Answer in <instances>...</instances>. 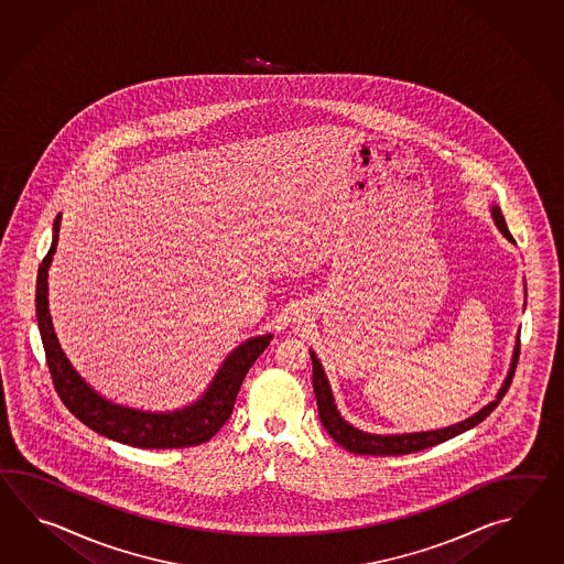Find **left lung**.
Wrapping results in <instances>:
<instances>
[{"mask_svg":"<svg viewBox=\"0 0 564 564\" xmlns=\"http://www.w3.org/2000/svg\"><path fill=\"white\" fill-rule=\"evenodd\" d=\"M491 217H494L498 229L502 231L503 238L516 243L514 238L510 236V231L506 228V221H503L500 207H496V205L491 207ZM518 355H520V340L516 343L514 357H512V362H510V371L506 375L498 395H496L491 403H488L486 408L479 409L478 413H474L468 420L459 421L456 425H449V427H444V430H432V432L377 435V433L360 432V430L352 427L350 423L340 417V413L336 411L335 397H333L330 384H328V379L324 375L323 365H321V360L316 359V355L311 350L312 387H314L316 405H318V417H321L324 430L335 440L336 444L343 445L345 449L352 452V454H359V456H405V454H415L420 449H427V447H433V445L442 444V442L456 437L459 433L468 432V430L476 427L478 423L486 420L491 411L498 408V403L502 401L508 387L512 383Z\"/></svg>","mask_w":564,"mask_h":564,"instance_id":"obj_1","label":"left lung"}]
</instances>
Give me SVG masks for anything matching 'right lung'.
<instances>
[{
    "label": "right lung",
    "instance_id": "1",
    "mask_svg": "<svg viewBox=\"0 0 564 564\" xmlns=\"http://www.w3.org/2000/svg\"><path fill=\"white\" fill-rule=\"evenodd\" d=\"M61 217L62 214H58L54 219L52 246L37 268L36 314L52 383L56 387L62 403L76 420L83 421L93 432L132 447L173 449L209 442L229 420L243 377L270 345L272 335L253 336L250 340L241 343L236 350H231V355L224 360L202 399H197L189 408L169 413H151L117 405L98 395L95 389L74 371L70 360L62 352L61 343L50 318L48 268L58 246Z\"/></svg>",
    "mask_w": 564,
    "mask_h": 564
}]
</instances>
